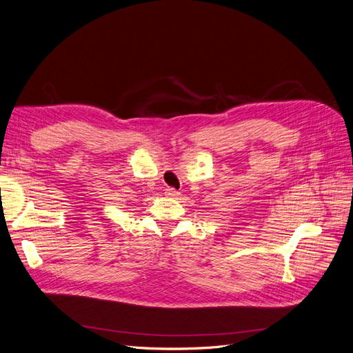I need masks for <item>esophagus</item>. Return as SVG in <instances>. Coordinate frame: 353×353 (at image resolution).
<instances>
[{"mask_svg":"<svg viewBox=\"0 0 353 353\" xmlns=\"http://www.w3.org/2000/svg\"><path fill=\"white\" fill-rule=\"evenodd\" d=\"M165 193H166V196H170V197H175L179 194L175 188H166Z\"/></svg>","mask_w":353,"mask_h":353,"instance_id":"34e87169","label":"esophagus"}]
</instances>
